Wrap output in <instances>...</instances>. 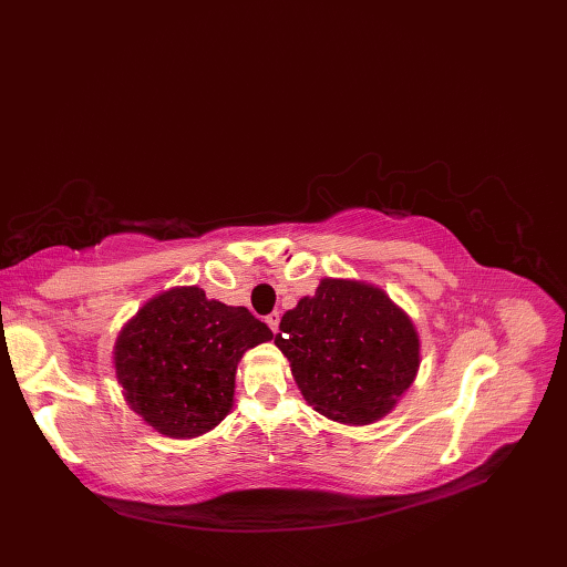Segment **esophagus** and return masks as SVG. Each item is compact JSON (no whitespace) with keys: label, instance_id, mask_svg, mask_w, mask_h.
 <instances>
[{"label":"esophagus","instance_id":"obj_1","mask_svg":"<svg viewBox=\"0 0 567 567\" xmlns=\"http://www.w3.org/2000/svg\"><path fill=\"white\" fill-rule=\"evenodd\" d=\"M266 323L271 326V331H274V333H278V326H280V312H271V315H268V317H266Z\"/></svg>","mask_w":567,"mask_h":567}]
</instances>
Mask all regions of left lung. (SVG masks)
<instances>
[{"mask_svg":"<svg viewBox=\"0 0 567 567\" xmlns=\"http://www.w3.org/2000/svg\"><path fill=\"white\" fill-rule=\"evenodd\" d=\"M276 347L303 400L342 425L389 415L421 368V336L381 287L323 278L280 321Z\"/></svg>","mask_w":567,"mask_h":567,"instance_id":"obj_1","label":"left lung"}]
</instances>
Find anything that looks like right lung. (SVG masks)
I'll list each match as a JSON object with an SVG mask.
<instances>
[{
	"mask_svg": "<svg viewBox=\"0 0 567 567\" xmlns=\"http://www.w3.org/2000/svg\"><path fill=\"white\" fill-rule=\"evenodd\" d=\"M271 338L248 308L206 299L197 285L172 287L124 323L112 363L128 409L148 427L195 439L231 411L244 353Z\"/></svg>",
	"mask_w": 567,
	"mask_h": 567,
	"instance_id": "1",
	"label": "right lung"
}]
</instances>
